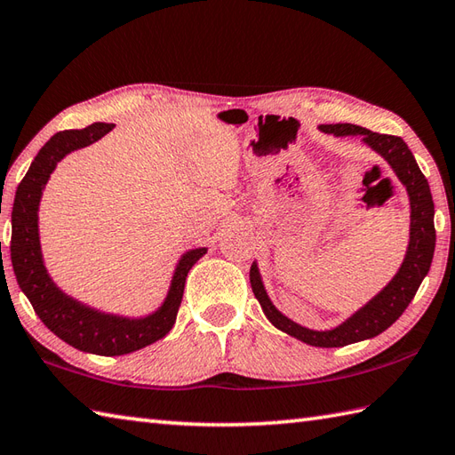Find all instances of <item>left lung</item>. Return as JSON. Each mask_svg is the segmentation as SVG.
Wrapping results in <instances>:
<instances>
[{
  "label": "left lung",
  "mask_w": 455,
  "mask_h": 455,
  "mask_svg": "<svg viewBox=\"0 0 455 455\" xmlns=\"http://www.w3.org/2000/svg\"><path fill=\"white\" fill-rule=\"evenodd\" d=\"M323 132L334 134V137H360L367 148L387 162L391 172L397 176L401 186L407 191L409 197V244L404 252L403 262L387 285L381 287L370 301L357 307L352 315H347L342 323H338L326 331H315L299 324L285 316L269 299L262 274H259L258 262L254 259L250 267V285L258 299L259 307L266 318L277 331L297 338L308 346L316 347H340L347 344H355L362 340L381 334L383 331L397 321L409 307L412 297L417 295L422 279L427 277L432 258L434 246H436V230H434V201L428 180L424 178L417 160H414L411 148L401 137L393 134H379L367 131L363 127L350 123L340 124H321Z\"/></svg>",
  "instance_id": "1"
}]
</instances>
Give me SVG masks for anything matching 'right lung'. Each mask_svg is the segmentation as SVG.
<instances>
[{
    "mask_svg": "<svg viewBox=\"0 0 455 455\" xmlns=\"http://www.w3.org/2000/svg\"><path fill=\"white\" fill-rule=\"evenodd\" d=\"M113 127V123H93L82 131L56 132L38 150L31 168L19 183L12 212V264L19 287L48 331L76 350L95 355L131 354L166 336L176 324L188 272L199 258L207 254L205 246L181 252L164 301L152 313L142 316L105 313L68 295L56 285L44 264L38 230V209L44 188L58 162H62L68 154L98 142Z\"/></svg>",
    "mask_w": 455,
    "mask_h": 455,
    "instance_id": "add662e5",
    "label": "right lung"
}]
</instances>
